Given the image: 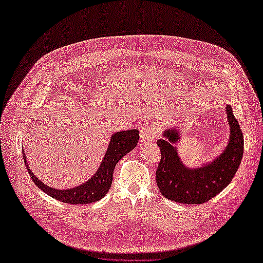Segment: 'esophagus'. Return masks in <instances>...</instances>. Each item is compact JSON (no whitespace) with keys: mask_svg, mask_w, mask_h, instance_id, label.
<instances>
[{"mask_svg":"<svg viewBox=\"0 0 263 263\" xmlns=\"http://www.w3.org/2000/svg\"><path fill=\"white\" fill-rule=\"evenodd\" d=\"M156 135V128L151 125H145L140 131V140L143 143H151Z\"/></svg>","mask_w":263,"mask_h":263,"instance_id":"34e87169","label":"esophagus"}]
</instances>
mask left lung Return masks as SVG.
Returning <instances> with one entry per match:
<instances>
[{
	"instance_id": "obj_1",
	"label": "left lung",
	"mask_w": 263,
	"mask_h": 263,
	"mask_svg": "<svg viewBox=\"0 0 263 263\" xmlns=\"http://www.w3.org/2000/svg\"><path fill=\"white\" fill-rule=\"evenodd\" d=\"M230 124V139L224 151L211 163L196 170L187 168L178 156L175 144L180 140L179 131H164L157 140L161 158L156 171L159 191L167 200L183 204H203L232 181L242 159L243 135L230 105L226 107Z\"/></svg>"
}]
</instances>
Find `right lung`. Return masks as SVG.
Returning a JSON list of instances; mask_svg holds the SVG:
<instances>
[{"label": "right lung", "instance_id": "right-lung-1", "mask_svg": "<svg viewBox=\"0 0 263 263\" xmlns=\"http://www.w3.org/2000/svg\"><path fill=\"white\" fill-rule=\"evenodd\" d=\"M139 134L136 129L117 132L112 135L105 157L92 178L86 183L70 190H55L36 178L28 166L27 157L23 149V158L31 179L37 187L54 199L66 204H89L104 198L110 190L117 163L136 146Z\"/></svg>", "mask_w": 263, "mask_h": 263}]
</instances>
